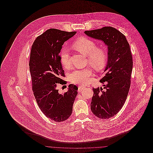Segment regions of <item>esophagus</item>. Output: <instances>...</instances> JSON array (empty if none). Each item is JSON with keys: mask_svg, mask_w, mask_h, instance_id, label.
I'll list each match as a JSON object with an SVG mask.
<instances>
[{"mask_svg": "<svg viewBox=\"0 0 153 153\" xmlns=\"http://www.w3.org/2000/svg\"><path fill=\"white\" fill-rule=\"evenodd\" d=\"M84 88H85V87H83V86H78V91L79 92H81Z\"/></svg>", "mask_w": 153, "mask_h": 153, "instance_id": "1", "label": "esophagus"}]
</instances>
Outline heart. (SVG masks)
<instances>
[{"instance_id": "1", "label": "heart", "mask_w": 153, "mask_h": 153, "mask_svg": "<svg viewBox=\"0 0 153 153\" xmlns=\"http://www.w3.org/2000/svg\"><path fill=\"white\" fill-rule=\"evenodd\" d=\"M74 47L81 53L87 55V62L96 70H101L106 65L108 59L107 51L102 47L97 46L96 43L87 38H81L74 42ZM61 64L66 68L71 65L69 50L64 48L60 53ZM93 74L90 68L75 69L69 75V81L76 84L84 85L87 83Z\"/></svg>"}]
</instances>
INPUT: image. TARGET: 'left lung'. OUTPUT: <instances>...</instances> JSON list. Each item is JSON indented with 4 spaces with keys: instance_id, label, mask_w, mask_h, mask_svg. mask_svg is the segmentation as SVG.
<instances>
[{
    "instance_id": "left-lung-1",
    "label": "left lung",
    "mask_w": 153,
    "mask_h": 153,
    "mask_svg": "<svg viewBox=\"0 0 153 153\" xmlns=\"http://www.w3.org/2000/svg\"><path fill=\"white\" fill-rule=\"evenodd\" d=\"M85 33L108 46V62L100 81L105 89L93 88L91 109L97 117L108 119L122 108L130 87L133 62L130 45L124 34L111 26Z\"/></svg>"
}]
</instances>
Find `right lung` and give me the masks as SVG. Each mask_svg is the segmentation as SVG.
Masks as SVG:
<instances>
[{"label":"right lung","instance_id":"obj_1","mask_svg":"<svg viewBox=\"0 0 153 153\" xmlns=\"http://www.w3.org/2000/svg\"><path fill=\"white\" fill-rule=\"evenodd\" d=\"M76 32L49 29L35 40L31 48L29 70L36 102L46 117L55 122L65 121L71 115L78 87L69 85L64 94L58 86L64 85L65 76L60 55L62 46Z\"/></svg>","mask_w":153,"mask_h":153}]
</instances>
